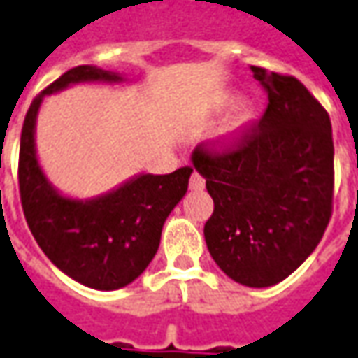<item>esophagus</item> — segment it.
<instances>
[{
  "instance_id": "34e87169",
  "label": "esophagus",
  "mask_w": 358,
  "mask_h": 358,
  "mask_svg": "<svg viewBox=\"0 0 358 358\" xmlns=\"http://www.w3.org/2000/svg\"><path fill=\"white\" fill-rule=\"evenodd\" d=\"M206 188V180L199 176L198 172H194L192 176H189V189H194V192H199V189Z\"/></svg>"
}]
</instances>
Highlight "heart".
<instances>
[{"label":"heart","instance_id":"obj_1","mask_svg":"<svg viewBox=\"0 0 358 358\" xmlns=\"http://www.w3.org/2000/svg\"><path fill=\"white\" fill-rule=\"evenodd\" d=\"M235 99H237V94L225 92L213 101V109L221 111V109L229 108L231 103H235ZM255 123H257V108L250 101H239L233 109V113L223 121L220 131L215 133L213 145L217 150H233L247 138V135L255 127Z\"/></svg>","mask_w":358,"mask_h":358}]
</instances>
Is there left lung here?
Instances as JSON below:
<instances>
[{
    "label": "left lung",
    "mask_w": 358,
    "mask_h": 358,
    "mask_svg": "<svg viewBox=\"0 0 358 358\" xmlns=\"http://www.w3.org/2000/svg\"><path fill=\"white\" fill-rule=\"evenodd\" d=\"M268 92L259 127L225 155L196 148L192 166L206 178L213 215L203 237L231 280L268 288L306 261L331 217V121L294 76L250 66Z\"/></svg>",
    "instance_id": "obj_1"
}]
</instances>
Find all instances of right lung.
Returning <instances> with one entry per match:
<instances>
[{
	"label": "right lung",
	"mask_w": 358,
	"mask_h": 358,
	"mask_svg": "<svg viewBox=\"0 0 358 358\" xmlns=\"http://www.w3.org/2000/svg\"><path fill=\"white\" fill-rule=\"evenodd\" d=\"M76 84H127V76L84 64L64 72L33 99L21 131V203L33 237L58 271L94 290H119L137 280L155 259L162 225L186 196L194 170L138 172L86 199L62 194L38 162L36 117L46 96Z\"/></svg>",
	"instance_id": "add662e5"
}]
</instances>
